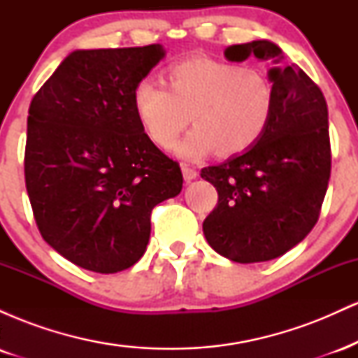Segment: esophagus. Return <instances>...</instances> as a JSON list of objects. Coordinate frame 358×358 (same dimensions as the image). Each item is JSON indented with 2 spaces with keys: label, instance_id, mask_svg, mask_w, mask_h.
Here are the masks:
<instances>
[{
  "label": "esophagus",
  "instance_id": "1",
  "mask_svg": "<svg viewBox=\"0 0 358 358\" xmlns=\"http://www.w3.org/2000/svg\"><path fill=\"white\" fill-rule=\"evenodd\" d=\"M182 173H183V178L187 180V182H192V180H195L196 176H199V171H196L193 166L187 165V163H183L182 165Z\"/></svg>",
  "mask_w": 358,
  "mask_h": 358
}]
</instances>
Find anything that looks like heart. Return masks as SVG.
Segmentation results:
<instances>
[{
    "instance_id": "b5f03b06",
    "label": "heart",
    "mask_w": 358,
    "mask_h": 358,
    "mask_svg": "<svg viewBox=\"0 0 358 358\" xmlns=\"http://www.w3.org/2000/svg\"><path fill=\"white\" fill-rule=\"evenodd\" d=\"M168 82L170 89L146 77L133 92L139 122L158 146L173 148L190 119L195 127L176 146L187 159L217 148L222 155L244 153L264 136L276 96L261 69L195 57L171 65Z\"/></svg>"
}]
</instances>
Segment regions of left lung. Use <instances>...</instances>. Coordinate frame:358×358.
Instances as JSON below:
<instances>
[{
    "instance_id": "8db88e82",
    "label": "left lung",
    "mask_w": 358,
    "mask_h": 358,
    "mask_svg": "<svg viewBox=\"0 0 358 358\" xmlns=\"http://www.w3.org/2000/svg\"><path fill=\"white\" fill-rule=\"evenodd\" d=\"M224 53L232 62H268L276 102L256 145L200 173L219 193L203 234L234 262L271 261L305 239L320 217L331 170L327 101L276 43L256 40Z\"/></svg>"
}]
</instances>
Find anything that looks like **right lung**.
Returning <instances> with one entry per match:
<instances>
[{
	"label": "right lung",
	"mask_w": 358,
	"mask_h": 358,
	"mask_svg": "<svg viewBox=\"0 0 358 358\" xmlns=\"http://www.w3.org/2000/svg\"><path fill=\"white\" fill-rule=\"evenodd\" d=\"M162 45L76 50L28 109L24 182L38 231L79 268L113 274L145 254L151 210L182 192L180 165L148 138L133 92Z\"/></svg>",
	"instance_id": "obj_1"
}]
</instances>
